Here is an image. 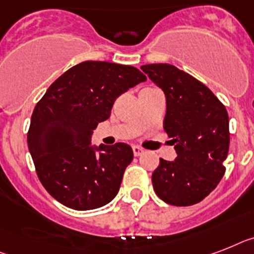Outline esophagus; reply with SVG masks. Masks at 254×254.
<instances>
[{
	"instance_id": "34e87169",
	"label": "esophagus",
	"mask_w": 254,
	"mask_h": 254,
	"mask_svg": "<svg viewBox=\"0 0 254 254\" xmlns=\"http://www.w3.org/2000/svg\"><path fill=\"white\" fill-rule=\"evenodd\" d=\"M132 150H133V154H135L136 157L141 156L142 153H144V149H142L141 146H139V145H133V146H132Z\"/></svg>"
}]
</instances>
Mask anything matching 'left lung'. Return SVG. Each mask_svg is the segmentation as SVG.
Wrapping results in <instances>:
<instances>
[{
  "instance_id": "1",
  "label": "left lung",
  "mask_w": 254,
  "mask_h": 254,
  "mask_svg": "<svg viewBox=\"0 0 254 254\" xmlns=\"http://www.w3.org/2000/svg\"><path fill=\"white\" fill-rule=\"evenodd\" d=\"M141 70L166 96L163 128L178 154L175 161L160 158L152 175L154 192L170 205L197 204L225 175L227 110L206 85L173 64H144Z\"/></svg>"
}]
</instances>
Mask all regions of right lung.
I'll return each mask as SVG.
<instances>
[{"mask_svg": "<svg viewBox=\"0 0 254 254\" xmlns=\"http://www.w3.org/2000/svg\"><path fill=\"white\" fill-rule=\"evenodd\" d=\"M145 80L136 67L85 61L61 75L37 102L27 142L40 182L58 202L92 210L117 196L132 148L92 146L91 137L115 100Z\"/></svg>", "mask_w": 254, "mask_h": 254, "instance_id": "obj_1", "label": "right lung"}]
</instances>
